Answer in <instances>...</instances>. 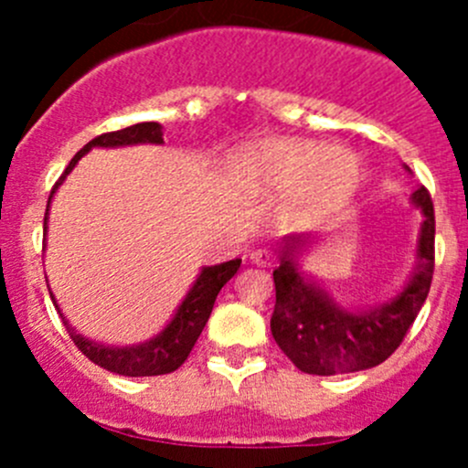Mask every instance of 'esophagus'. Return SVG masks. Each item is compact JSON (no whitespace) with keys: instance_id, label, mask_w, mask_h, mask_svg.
Instances as JSON below:
<instances>
[{"instance_id":"obj_1","label":"esophagus","mask_w":468,"mask_h":468,"mask_svg":"<svg viewBox=\"0 0 468 468\" xmlns=\"http://www.w3.org/2000/svg\"><path fill=\"white\" fill-rule=\"evenodd\" d=\"M249 258H251V262L258 264V267H271L273 264V256L269 251H264V249H256V251L249 253Z\"/></svg>"}]
</instances>
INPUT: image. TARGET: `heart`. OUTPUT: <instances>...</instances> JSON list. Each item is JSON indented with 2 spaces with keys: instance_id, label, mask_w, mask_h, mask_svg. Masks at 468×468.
<instances>
[{
  "instance_id": "obj_1",
  "label": "heart",
  "mask_w": 468,
  "mask_h": 468,
  "mask_svg": "<svg viewBox=\"0 0 468 468\" xmlns=\"http://www.w3.org/2000/svg\"><path fill=\"white\" fill-rule=\"evenodd\" d=\"M239 169L253 187L271 195H292L299 212H325L344 206L360 183L362 165L356 151L330 149L305 138H273L249 146Z\"/></svg>"
}]
</instances>
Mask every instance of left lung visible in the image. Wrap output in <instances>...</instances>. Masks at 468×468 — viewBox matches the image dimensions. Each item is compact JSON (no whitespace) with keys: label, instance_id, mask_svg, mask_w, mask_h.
Returning a JSON list of instances; mask_svg holds the SVG:
<instances>
[{"label":"left lung","instance_id":"1","mask_svg":"<svg viewBox=\"0 0 468 468\" xmlns=\"http://www.w3.org/2000/svg\"><path fill=\"white\" fill-rule=\"evenodd\" d=\"M410 172L408 165H403ZM421 212L414 269L408 281L374 305H342L314 276L303 271L301 258L324 235H285L278 244L281 264L273 269L276 305L271 335L281 351L303 374L337 376L365 371L385 362L403 342L417 319L435 269V210L426 187L410 197Z\"/></svg>","mask_w":468,"mask_h":468}]
</instances>
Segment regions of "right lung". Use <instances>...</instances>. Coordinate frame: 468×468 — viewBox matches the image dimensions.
I'll list each match as a JSON object with an SVG mask.
<instances>
[{
    "label": "right lung",
    "instance_id": "right-lung-1",
    "mask_svg": "<svg viewBox=\"0 0 468 468\" xmlns=\"http://www.w3.org/2000/svg\"><path fill=\"white\" fill-rule=\"evenodd\" d=\"M163 126L158 122H140V124L126 126L122 131H112V133H103L99 138L90 140V143L69 160L68 169L63 172V176L58 178V183L51 190L49 201H47V212H45V242H47V224H49V207L54 201V195L58 192V187L63 186L68 174L77 167L79 160L92 149H120V146H133V144H163ZM239 258L229 262L210 264V267H201V271L197 273L195 282L187 290V294L183 296V301L178 303V308L174 310L172 319L163 325V330L154 335V337L144 339L138 344H126V346H112V344L94 342V339L86 337V335L79 333L69 319L65 317L63 310H60L58 301H56L54 292L49 287V296L54 301L56 310H58L60 319H63L65 328H68L69 337L77 344L79 351L83 356L90 357L94 365L103 367L106 371L120 376H131V378H140V376H163L176 371L183 362L190 356L192 346L199 339L201 330L207 324V317L212 313V305H215L217 294H219L221 287L230 281V278L238 273L239 269ZM47 278V276H45Z\"/></svg>",
    "mask_w": 468,
    "mask_h": 468
}]
</instances>
